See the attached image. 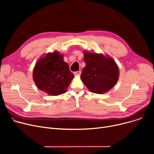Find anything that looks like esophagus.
Returning a JSON list of instances; mask_svg holds the SVG:
<instances>
[{"instance_id": "obj_1", "label": "esophagus", "mask_w": 154, "mask_h": 154, "mask_svg": "<svg viewBox=\"0 0 154 154\" xmlns=\"http://www.w3.org/2000/svg\"><path fill=\"white\" fill-rule=\"evenodd\" d=\"M80 74H81V71L79 70V71L74 72V75H80Z\"/></svg>"}]
</instances>
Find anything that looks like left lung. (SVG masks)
<instances>
[{
	"label": "left lung",
	"mask_w": 154,
	"mask_h": 154,
	"mask_svg": "<svg viewBox=\"0 0 154 154\" xmlns=\"http://www.w3.org/2000/svg\"><path fill=\"white\" fill-rule=\"evenodd\" d=\"M83 68L80 78L93 93L101 94L109 91L117 83L119 69L116 62L102 54L84 52Z\"/></svg>",
	"instance_id": "left-lung-1"
}]
</instances>
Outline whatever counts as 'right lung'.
Segmentation results:
<instances>
[{
	"label": "right lung",
	"instance_id": "1",
	"mask_svg": "<svg viewBox=\"0 0 154 154\" xmlns=\"http://www.w3.org/2000/svg\"><path fill=\"white\" fill-rule=\"evenodd\" d=\"M74 77L69 70L63 55L58 52L48 53L35 64L33 78L37 87L51 95H58L66 92Z\"/></svg>",
	"mask_w": 154,
	"mask_h": 154
}]
</instances>
